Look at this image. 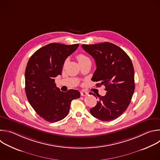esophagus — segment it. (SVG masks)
<instances>
[{
  "label": "esophagus",
  "instance_id": "34e87169",
  "mask_svg": "<svg viewBox=\"0 0 160 160\" xmlns=\"http://www.w3.org/2000/svg\"><path fill=\"white\" fill-rule=\"evenodd\" d=\"M80 94H81V96H85L88 95V93L87 92H85V91H81Z\"/></svg>",
  "mask_w": 160,
  "mask_h": 160
}]
</instances>
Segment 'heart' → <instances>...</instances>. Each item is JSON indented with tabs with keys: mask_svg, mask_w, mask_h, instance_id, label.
<instances>
[{
	"mask_svg": "<svg viewBox=\"0 0 160 160\" xmlns=\"http://www.w3.org/2000/svg\"><path fill=\"white\" fill-rule=\"evenodd\" d=\"M77 59L78 61V62H83V61H87V60H90V59L87 56H85V54H79L77 56ZM67 61L66 60L65 62H64V65L66 64Z\"/></svg>",
	"mask_w": 160,
	"mask_h": 160,
	"instance_id": "heart-1",
	"label": "heart"
}]
</instances>
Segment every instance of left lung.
Instances as JSON below:
<instances>
[{
  "label": "left lung",
  "instance_id": "obj_1",
  "mask_svg": "<svg viewBox=\"0 0 160 160\" xmlns=\"http://www.w3.org/2000/svg\"><path fill=\"white\" fill-rule=\"evenodd\" d=\"M82 48L96 61L97 68L92 80L99 82L96 85H104L107 91L104 96L99 95L96 106L90 109L91 115L101 121L115 120L127 109L133 94L132 61L123 50L112 43L83 44Z\"/></svg>",
  "mask_w": 160,
  "mask_h": 160
}]
</instances>
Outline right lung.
I'll use <instances>...</instances> for the list:
<instances>
[{"mask_svg":"<svg viewBox=\"0 0 160 160\" xmlns=\"http://www.w3.org/2000/svg\"><path fill=\"white\" fill-rule=\"evenodd\" d=\"M78 44L51 43L37 50L30 58L25 70L27 99L38 115L45 121L56 122L68 114L72 100L80 97L73 89L62 92L55 78L61 75L64 61L76 51Z\"/></svg>","mask_w":160,"mask_h":160,"instance_id":"right-lung-1","label":"right lung"}]
</instances>
